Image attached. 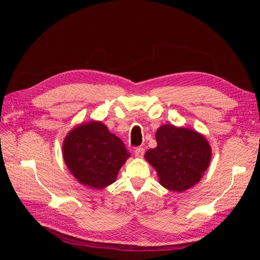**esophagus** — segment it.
Segmentation results:
<instances>
[{
	"instance_id": "esophagus-1",
	"label": "esophagus",
	"mask_w": 260,
	"mask_h": 260,
	"mask_svg": "<svg viewBox=\"0 0 260 260\" xmlns=\"http://www.w3.org/2000/svg\"><path fill=\"white\" fill-rule=\"evenodd\" d=\"M145 153V150L143 147H136L135 150V156L136 157H143V155H144Z\"/></svg>"
}]
</instances>
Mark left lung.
<instances>
[{
    "instance_id": "1",
    "label": "left lung",
    "mask_w": 260,
    "mask_h": 260,
    "mask_svg": "<svg viewBox=\"0 0 260 260\" xmlns=\"http://www.w3.org/2000/svg\"><path fill=\"white\" fill-rule=\"evenodd\" d=\"M157 146L145 153L156 170L159 183L168 190L182 192L198 183L211 158L204 137L186 127L163 125L156 131Z\"/></svg>"
}]
</instances>
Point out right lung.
<instances>
[{
  "label": "right lung",
  "mask_w": 260,
  "mask_h": 260,
  "mask_svg": "<svg viewBox=\"0 0 260 260\" xmlns=\"http://www.w3.org/2000/svg\"><path fill=\"white\" fill-rule=\"evenodd\" d=\"M66 165L81 184L95 189L112 184L129 157L124 143L98 121L76 127L63 142Z\"/></svg>",
  "instance_id": "add662e5"
}]
</instances>
